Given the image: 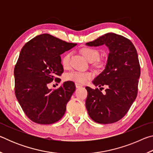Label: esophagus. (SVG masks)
Segmentation results:
<instances>
[{
  "label": "esophagus",
  "mask_w": 153,
  "mask_h": 153,
  "mask_svg": "<svg viewBox=\"0 0 153 153\" xmlns=\"http://www.w3.org/2000/svg\"><path fill=\"white\" fill-rule=\"evenodd\" d=\"M83 86L82 84H77V83H76V87L77 88H80V87H82Z\"/></svg>",
  "instance_id": "obj_1"
}]
</instances>
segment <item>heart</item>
<instances>
[{
    "label": "heart",
    "instance_id": "b5f03b06",
    "mask_svg": "<svg viewBox=\"0 0 153 153\" xmlns=\"http://www.w3.org/2000/svg\"><path fill=\"white\" fill-rule=\"evenodd\" d=\"M81 53L86 59L90 62H93L95 65L98 67H102L105 65V62L103 61H100L98 58L100 56V51L98 49L90 47V46H86L82 48ZM71 53H67L63 56L61 59V63L64 68H67L70 65V59ZM94 77V74L90 71H73L69 72L65 76V79L66 81H71L77 83L79 84H84L91 79Z\"/></svg>",
    "mask_w": 153,
    "mask_h": 153
}]
</instances>
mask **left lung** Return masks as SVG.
<instances>
[{"label": "left lung", "mask_w": 153, "mask_h": 153, "mask_svg": "<svg viewBox=\"0 0 153 153\" xmlns=\"http://www.w3.org/2000/svg\"><path fill=\"white\" fill-rule=\"evenodd\" d=\"M86 45H105L110 51L105 70L93 81L100 90L86 87L88 113L98 123L117 122L128 112L138 94L140 65L137 51L129 39L114 33H106ZM102 86H107L104 93L101 92Z\"/></svg>", "instance_id": "obj_1"}]
</instances>
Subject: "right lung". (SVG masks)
I'll return each instance as SVG.
<instances>
[{
  "label": "right lung",
  "instance_id": "1",
  "mask_svg": "<svg viewBox=\"0 0 153 153\" xmlns=\"http://www.w3.org/2000/svg\"><path fill=\"white\" fill-rule=\"evenodd\" d=\"M48 33L38 35L22 48L14 68L15 93L27 117L39 124H51L61 120L67 102L76 90L73 82L58 88H48L63 73L61 55L76 46Z\"/></svg>",
  "mask_w": 153,
  "mask_h": 153
}]
</instances>
